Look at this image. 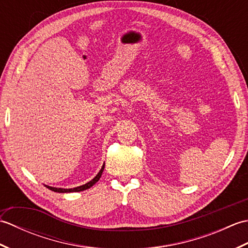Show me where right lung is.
Returning a JSON list of instances; mask_svg holds the SVG:
<instances>
[{
    "mask_svg": "<svg viewBox=\"0 0 248 248\" xmlns=\"http://www.w3.org/2000/svg\"><path fill=\"white\" fill-rule=\"evenodd\" d=\"M103 170H104V165L102 166L101 170H100L98 172V175L94 177L92 181L87 182L86 184H84V186H78V187H73V188H57V187H52V186H46V187H48L49 189H51V191L53 192H57V193H71V192H81V191H85V189L92 187L94 183H97L99 181V179L101 178V175L103 172Z\"/></svg>",
    "mask_w": 248,
    "mask_h": 248,
    "instance_id": "right-lung-1",
    "label": "right lung"
}]
</instances>
